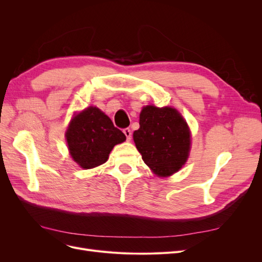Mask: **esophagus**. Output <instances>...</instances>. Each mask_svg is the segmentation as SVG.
<instances>
[{
    "label": "esophagus",
    "mask_w": 262,
    "mask_h": 262,
    "mask_svg": "<svg viewBox=\"0 0 262 262\" xmlns=\"http://www.w3.org/2000/svg\"><path fill=\"white\" fill-rule=\"evenodd\" d=\"M123 133H124V136H125V138H126V141H130V140L132 139V132H131V130H130L129 128L124 129V130H123Z\"/></svg>",
    "instance_id": "34e87169"
}]
</instances>
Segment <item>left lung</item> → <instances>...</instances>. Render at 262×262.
<instances>
[{
  "instance_id": "1",
  "label": "left lung",
  "mask_w": 262,
  "mask_h": 262,
  "mask_svg": "<svg viewBox=\"0 0 262 262\" xmlns=\"http://www.w3.org/2000/svg\"><path fill=\"white\" fill-rule=\"evenodd\" d=\"M133 140L144 163L158 176L181 168L190 149V132L176 109L146 106L140 114V129Z\"/></svg>"
}]
</instances>
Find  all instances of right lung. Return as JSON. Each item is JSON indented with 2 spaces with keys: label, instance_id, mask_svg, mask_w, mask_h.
I'll return each mask as SVG.
<instances>
[{
  "label": "right lung",
  "instance_id": "add662e5",
  "mask_svg": "<svg viewBox=\"0 0 262 262\" xmlns=\"http://www.w3.org/2000/svg\"><path fill=\"white\" fill-rule=\"evenodd\" d=\"M66 136L71 156L85 169L106 163L114 146L125 141L123 132L96 107L75 116Z\"/></svg>",
  "mask_w": 262,
  "mask_h": 262
}]
</instances>
